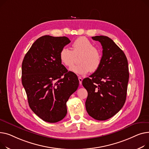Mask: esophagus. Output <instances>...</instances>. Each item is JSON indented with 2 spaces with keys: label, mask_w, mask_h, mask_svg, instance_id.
Instances as JSON below:
<instances>
[{
  "label": "esophagus",
  "mask_w": 149,
  "mask_h": 149,
  "mask_svg": "<svg viewBox=\"0 0 149 149\" xmlns=\"http://www.w3.org/2000/svg\"><path fill=\"white\" fill-rule=\"evenodd\" d=\"M78 79H79V84L81 85L82 84V79L81 77H78Z\"/></svg>",
  "instance_id": "esophagus-1"
}]
</instances>
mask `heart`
I'll return each instance as SVG.
<instances>
[{
  "label": "heart",
  "instance_id": "b5f03b06",
  "mask_svg": "<svg viewBox=\"0 0 149 149\" xmlns=\"http://www.w3.org/2000/svg\"><path fill=\"white\" fill-rule=\"evenodd\" d=\"M72 50L63 47L59 52L61 63L70 67L75 61V56L79 55L78 65L70 68V70L78 75H83L88 72H94L100 67L102 55L99 49L93 46V43L85 37L77 38L72 44Z\"/></svg>",
  "mask_w": 149,
  "mask_h": 149
}]
</instances>
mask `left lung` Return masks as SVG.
<instances>
[{
    "label": "left lung",
    "instance_id": "8db88e82",
    "mask_svg": "<svg viewBox=\"0 0 149 149\" xmlns=\"http://www.w3.org/2000/svg\"><path fill=\"white\" fill-rule=\"evenodd\" d=\"M92 38L101 43L102 61L97 70L82 81L88 91L85 107L93 118L106 120L116 115L125 103L128 63L123 51L110 38L100 36Z\"/></svg>",
    "mask_w": 149,
    "mask_h": 149
}]
</instances>
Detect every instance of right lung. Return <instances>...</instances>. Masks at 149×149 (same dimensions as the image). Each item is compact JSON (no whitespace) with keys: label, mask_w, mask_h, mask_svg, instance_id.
Masks as SVG:
<instances>
[{"label":"right lung","mask_w":149,"mask_h":149,"mask_svg":"<svg viewBox=\"0 0 149 149\" xmlns=\"http://www.w3.org/2000/svg\"><path fill=\"white\" fill-rule=\"evenodd\" d=\"M70 42L66 37H40L25 55L22 82L29 107L42 120L56 123L67 114L66 103L79 86L77 76L61 64L59 52Z\"/></svg>","instance_id":"1"}]
</instances>
